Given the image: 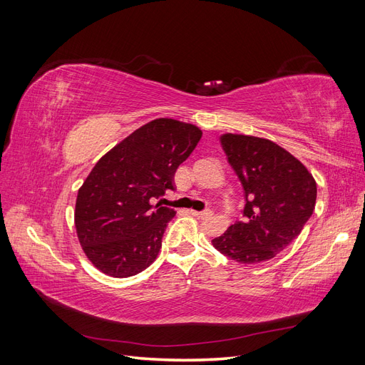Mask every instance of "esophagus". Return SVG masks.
<instances>
[{"label": "esophagus", "mask_w": 365, "mask_h": 365, "mask_svg": "<svg viewBox=\"0 0 365 365\" xmlns=\"http://www.w3.org/2000/svg\"><path fill=\"white\" fill-rule=\"evenodd\" d=\"M190 215H192V216H195V217L204 219V217L213 216V212H210V210H205V212H196V210H190Z\"/></svg>", "instance_id": "esophagus-1"}]
</instances>
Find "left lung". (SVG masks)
<instances>
[{
	"instance_id": "1",
	"label": "left lung",
	"mask_w": 365,
	"mask_h": 365,
	"mask_svg": "<svg viewBox=\"0 0 365 365\" xmlns=\"http://www.w3.org/2000/svg\"><path fill=\"white\" fill-rule=\"evenodd\" d=\"M219 141L247 202L244 217L212 244L239 263L267 262L302 233L314 213L317 182L300 160L268 138L227 132Z\"/></svg>"
}]
</instances>
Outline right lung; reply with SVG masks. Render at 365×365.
<instances>
[{"label": "right lung", "mask_w": 365, "mask_h": 365, "mask_svg": "<svg viewBox=\"0 0 365 365\" xmlns=\"http://www.w3.org/2000/svg\"><path fill=\"white\" fill-rule=\"evenodd\" d=\"M202 130L175 118L135 129L96 163L77 192L74 225L83 252L111 277H130L157 259L173 208L152 197L175 190L173 176Z\"/></svg>", "instance_id": "obj_1"}]
</instances>
